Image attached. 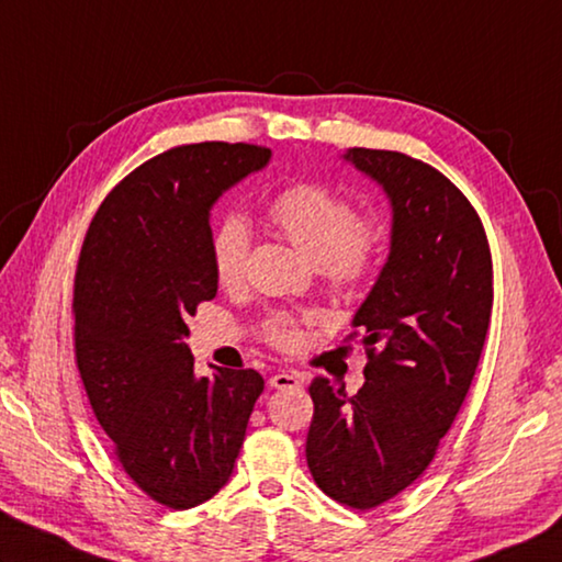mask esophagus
<instances>
[{"instance_id": "obj_1", "label": "esophagus", "mask_w": 562, "mask_h": 562, "mask_svg": "<svg viewBox=\"0 0 562 562\" xmlns=\"http://www.w3.org/2000/svg\"><path fill=\"white\" fill-rule=\"evenodd\" d=\"M304 384V378L296 375V372H274V375L270 378V387L274 390H296L302 387Z\"/></svg>"}]
</instances>
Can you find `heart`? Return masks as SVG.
I'll list each match as a JSON object with an SVG mask.
<instances>
[{
    "label": "heart",
    "mask_w": 562,
    "mask_h": 562,
    "mask_svg": "<svg viewBox=\"0 0 562 562\" xmlns=\"http://www.w3.org/2000/svg\"><path fill=\"white\" fill-rule=\"evenodd\" d=\"M268 218L336 290H356L375 272L384 248L380 214H358L346 194L324 182H292L268 202ZM250 228L238 214L218 218L209 236V260L222 288H236L246 274ZM266 338L274 348H296L300 324L292 316H272Z\"/></svg>",
    "instance_id": "1"
}]
</instances>
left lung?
<instances>
[{
  "instance_id": "1",
  "label": "left lung",
  "mask_w": 562,
  "mask_h": 562,
  "mask_svg": "<svg viewBox=\"0 0 562 562\" xmlns=\"http://www.w3.org/2000/svg\"><path fill=\"white\" fill-rule=\"evenodd\" d=\"M392 202V246L356 312L366 384H310L306 465L318 490L375 509L419 480L475 378L492 316V256L475 206L424 160L350 148Z\"/></svg>"
}]
</instances>
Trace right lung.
Wrapping results in <instances>:
<instances>
[{"label":"right lung","mask_w":562,"mask_h":562,"mask_svg":"<svg viewBox=\"0 0 562 562\" xmlns=\"http://www.w3.org/2000/svg\"><path fill=\"white\" fill-rule=\"evenodd\" d=\"M270 148L206 140L126 175L87 231L75 272V360L116 463L170 509L222 490L262 382L256 370L194 375L187 318L216 296L209 212L266 168Z\"/></svg>","instance_id":"right-lung-1"}]
</instances>
